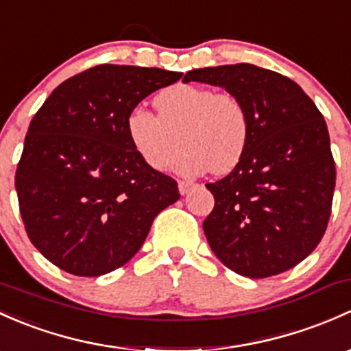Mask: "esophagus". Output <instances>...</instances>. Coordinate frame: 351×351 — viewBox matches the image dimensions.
<instances>
[{"label":"esophagus","instance_id":"34e87169","mask_svg":"<svg viewBox=\"0 0 351 351\" xmlns=\"http://www.w3.org/2000/svg\"><path fill=\"white\" fill-rule=\"evenodd\" d=\"M191 188H193V183H190V182H178V190H180V193H182V195H186L188 191L191 190Z\"/></svg>","mask_w":351,"mask_h":351}]
</instances>
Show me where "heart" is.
<instances>
[{
	"instance_id": "b5f03b06",
	"label": "heart",
	"mask_w": 351,
	"mask_h": 351,
	"mask_svg": "<svg viewBox=\"0 0 351 351\" xmlns=\"http://www.w3.org/2000/svg\"><path fill=\"white\" fill-rule=\"evenodd\" d=\"M160 116L143 106L128 114L126 132L131 146L149 168L165 171L178 161L185 176L217 175L241 163L250 138V121L237 95L215 88L180 84L154 99ZM182 141H179V138Z\"/></svg>"
}]
</instances>
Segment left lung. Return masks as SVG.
Instances as JSON below:
<instances>
[{
    "label": "left lung",
    "mask_w": 351,
    "mask_h": 351,
    "mask_svg": "<svg viewBox=\"0 0 351 351\" xmlns=\"http://www.w3.org/2000/svg\"><path fill=\"white\" fill-rule=\"evenodd\" d=\"M183 82L237 95L250 121L241 163L206 188L215 198L204 232L213 254L250 279L281 274L322 241L333 202L326 123L294 80L250 64L195 69Z\"/></svg>",
    "instance_id": "8db88e82"
}]
</instances>
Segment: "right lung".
I'll list each match as a JSON object with an SVG mask.
<instances>
[{
	"label": "right lung",
	"mask_w": 351,
	"mask_h": 351,
	"mask_svg": "<svg viewBox=\"0 0 351 351\" xmlns=\"http://www.w3.org/2000/svg\"><path fill=\"white\" fill-rule=\"evenodd\" d=\"M182 75L97 65L62 82L35 114L14 186L29 241L51 264L84 278L108 274L141 249L158 213L178 200L175 180L131 146L126 119Z\"/></svg>",
	"instance_id": "obj_1"
}]
</instances>
